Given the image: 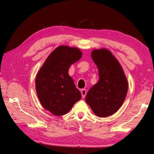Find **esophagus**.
<instances>
[{
  "mask_svg": "<svg viewBox=\"0 0 154 154\" xmlns=\"http://www.w3.org/2000/svg\"><path fill=\"white\" fill-rule=\"evenodd\" d=\"M81 93H82V98H85V95H86L87 94V90L85 89H82L81 90Z\"/></svg>",
  "mask_w": 154,
  "mask_h": 154,
  "instance_id": "1",
  "label": "esophagus"
}]
</instances>
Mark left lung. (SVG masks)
Masks as SVG:
<instances>
[{"label":"left lung","mask_w":154,"mask_h":154,"mask_svg":"<svg viewBox=\"0 0 154 154\" xmlns=\"http://www.w3.org/2000/svg\"><path fill=\"white\" fill-rule=\"evenodd\" d=\"M92 58L98 66L99 80L88 91L85 101L96 116L105 118L121 107L128 85L120 64L108 49H94Z\"/></svg>","instance_id":"left-lung-1"}]
</instances>
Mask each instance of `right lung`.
<instances>
[{"label": "right lung", "mask_w": 154, "mask_h": 154, "mask_svg": "<svg viewBox=\"0 0 154 154\" xmlns=\"http://www.w3.org/2000/svg\"><path fill=\"white\" fill-rule=\"evenodd\" d=\"M79 49L60 46L51 52L36 77V90L44 108L55 116H63L82 98L69 69L82 58Z\"/></svg>", "instance_id": "add662e5"}]
</instances>
